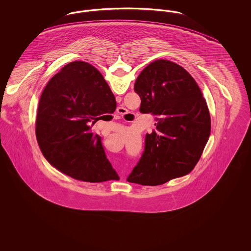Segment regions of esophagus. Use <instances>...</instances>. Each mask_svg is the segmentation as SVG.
Instances as JSON below:
<instances>
[{
	"label": "esophagus",
	"mask_w": 251,
	"mask_h": 251,
	"mask_svg": "<svg viewBox=\"0 0 251 251\" xmlns=\"http://www.w3.org/2000/svg\"><path fill=\"white\" fill-rule=\"evenodd\" d=\"M117 112H118V114L120 115V116H123V115H125L127 113V110H126V108L119 107L118 110H117Z\"/></svg>",
	"instance_id": "1"
}]
</instances>
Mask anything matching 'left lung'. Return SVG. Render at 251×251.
<instances>
[{
    "mask_svg": "<svg viewBox=\"0 0 251 251\" xmlns=\"http://www.w3.org/2000/svg\"><path fill=\"white\" fill-rule=\"evenodd\" d=\"M134 91L141 99L139 111L157 117V132L147 133L143 155L127 180L154 186L189 174L211 132L200 86L181 66L159 59L139 74Z\"/></svg>",
    "mask_w": 251,
    "mask_h": 251,
    "instance_id": "obj_1",
    "label": "left lung"
}]
</instances>
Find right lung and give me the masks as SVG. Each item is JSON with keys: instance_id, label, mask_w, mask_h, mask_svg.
<instances>
[{"instance_id": "add662e5", "label": "right lung", "mask_w": 251, "mask_h": 251, "mask_svg": "<svg viewBox=\"0 0 251 251\" xmlns=\"http://www.w3.org/2000/svg\"><path fill=\"white\" fill-rule=\"evenodd\" d=\"M116 99L101 73L84 61L61 69L45 86L37 108L36 140L52 167L73 179L101 182L118 179L100 136L91 128L114 113Z\"/></svg>"}]
</instances>
